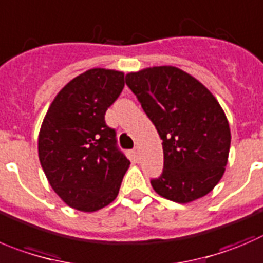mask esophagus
<instances>
[{
  "label": "esophagus",
  "mask_w": 263,
  "mask_h": 263,
  "mask_svg": "<svg viewBox=\"0 0 263 263\" xmlns=\"http://www.w3.org/2000/svg\"><path fill=\"white\" fill-rule=\"evenodd\" d=\"M132 153H134V156L137 158V157H139V154H140V149L136 146V148L134 149V152H132Z\"/></svg>",
  "instance_id": "obj_1"
}]
</instances>
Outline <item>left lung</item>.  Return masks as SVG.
<instances>
[{"instance_id":"1","label":"left lung","mask_w":263,"mask_h":263,"mask_svg":"<svg viewBox=\"0 0 263 263\" xmlns=\"http://www.w3.org/2000/svg\"><path fill=\"white\" fill-rule=\"evenodd\" d=\"M162 140L163 171L152 179L162 197L188 203L213 191L224 174L231 131L222 106L202 83L174 66L126 75Z\"/></svg>"}]
</instances>
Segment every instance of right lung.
I'll use <instances>...</instances> for the list:
<instances>
[{
    "label": "right lung",
    "instance_id": "obj_1",
    "mask_svg": "<svg viewBox=\"0 0 263 263\" xmlns=\"http://www.w3.org/2000/svg\"><path fill=\"white\" fill-rule=\"evenodd\" d=\"M124 88V73L90 68L68 82L46 111L39 158L50 187L70 208L97 212L117 198L129 161L105 112Z\"/></svg>",
    "mask_w": 263,
    "mask_h": 263
}]
</instances>
